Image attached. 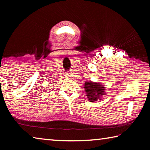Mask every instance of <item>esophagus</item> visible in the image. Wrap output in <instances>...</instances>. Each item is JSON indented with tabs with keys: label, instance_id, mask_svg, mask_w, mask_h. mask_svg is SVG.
Segmentation results:
<instances>
[{
	"label": "esophagus",
	"instance_id": "34e87169",
	"mask_svg": "<svg viewBox=\"0 0 150 150\" xmlns=\"http://www.w3.org/2000/svg\"><path fill=\"white\" fill-rule=\"evenodd\" d=\"M66 77H68V76H70L71 75V73H69V72H67L65 73V75Z\"/></svg>",
	"mask_w": 150,
	"mask_h": 150
}]
</instances>
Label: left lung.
<instances>
[{
    "instance_id": "obj_1",
    "label": "left lung",
    "mask_w": 150,
    "mask_h": 150,
    "mask_svg": "<svg viewBox=\"0 0 150 150\" xmlns=\"http://www.w3.org/2000/svg\"><path fill=\"white\" fill-rule=\"evenodd\" d=\"M84 88L88 100L90 102H95L98 99L100 100L102 96L105 94V89L103 85L91 81H86Z\"/></svg>"
}]
</instances>
